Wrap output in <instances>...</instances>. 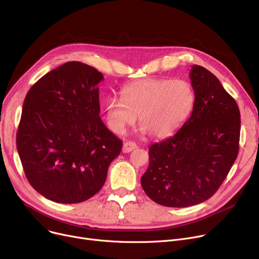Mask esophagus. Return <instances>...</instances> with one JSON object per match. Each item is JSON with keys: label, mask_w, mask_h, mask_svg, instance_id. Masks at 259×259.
Segmentation results:
<instances>
[{"label": "esophagus", "mask_w": 259, "mask_h": 259, "mask_svg": "<svg viewBox=\"0 0 259 259\" xmlns=\"http://www.w3.org/2000/svg\"><path fill=\"white\" fill-rule=\"evenodd\" d=\"M136 148H137L136 143H134V142H131V141H127V142H125L124 144H123V147H122V152H123V153H128V152H131V151L135 150Z\"/></svg>", "instance_id": "34e87169"}]
</instances>
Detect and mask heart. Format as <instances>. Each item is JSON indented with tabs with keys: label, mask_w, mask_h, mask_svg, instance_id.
Listing matches in <instances>:
<instances>
[{
	"label": "heart",
	"mask_w": 259,
	"mask_h": 259,
	"mask_svg": "<svg viewBox=\"0 0 259 259\" xmlns=\"http://www.w3.org/2000/svg\"><path fill=\"white\" fill-rule=\"evenodd\" d=\"M194 102V91L186 80L144 79L125 86L121 100L109 99L106 116L115 134H124L139 116L142 133L166 138L185 123Z\"/></svg>",
	"instance_id": "heart-1"
}]
</instances>
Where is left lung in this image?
Returning a JSON list of instances; mask_svg holds the SVG:
<instances>
[{
	"label": "left lung",
	"mask_w": 259,
	"mask_h": 259,
	"mask_svg": "<svg viewBox=\"0 0 259 259\" xmlns=\"http://www.w3.org/2000/svg\"><path fill=\"white\" fill-rule=\"evenodd\" d=\"M195 102L189 119L173 136L151 145L141 185L155 203L173 208L197 205L220 187L239 152L238 104L218 78L193 65Z\"/></svg>",
	"instance_id": "8db88e82"
}]
</instances>
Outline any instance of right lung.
Segmentation results:
<instances>
[{
  "label": "right lung",
  "instance_id": "right-lung-1",
  "mask_svg": "<svg viewBox=\"0 0 259 259\" xmlns=\"http://www.w3.org/2000/svg\"><path fill=\"white\" fill-rule=\"evenodd\" d=\"M104 76L68 62L40 78L26 94L16 135L27 181L61 204H77L104 185L122 142L100 117L98 84Z\"/></svg>",
  "mask_w": 259,
  "mask_h": 259
}]
</instances>
